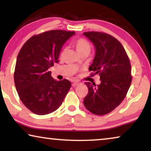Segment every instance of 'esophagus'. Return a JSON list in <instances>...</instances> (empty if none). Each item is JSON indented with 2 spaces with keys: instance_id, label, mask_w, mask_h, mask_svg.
<instances>
[{
  "instance_id": "34e87169",
  "label": "esophagus",
  "mask_w": 151,
  "mask_h": 151,
  "mask_svg": "<svg viewBox=\"0 0 151 151\" xmlns=\"http://www.w3.org/2000/svg\"><path fill=\"white\" fill-rule=\"evenodd\" d=\"M78 84H80V82H78V81H73V83H72V86H76L78 85Z\"/></svg>"
}]
</instances>
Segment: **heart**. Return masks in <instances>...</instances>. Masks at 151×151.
Returning <instances> with one entry per match:
<instances>
[{
  "label": "heart",
  "instance_id": "1",
  "mask_svg": "<svg viewBox=\"0 0 151 151\" xmlns=\"http://www.w3.org/2000/svg\"><path fill=\"white\" fill-rule=\"evenodd\" d=\"M74 45H75L76 50H77L80 54H81L82 53L85 52V51H88V52L90 51L91 45L89 44V42H88L86 39L82 38H78V40H76ZM65 49H64L61 53L62 55L63 54L64 52H65Z\"/></svg>",
  "mask_w": 151,
  "mask_h": 151
}]
</instances>
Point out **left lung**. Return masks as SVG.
<instances>
[{"label": "left lung", "instance_id": "8db88e82", "mask_svg": "<svg viewBox=\"0 0 151 151\" xmlns=\"http://www.w3.org/2000/svg\"><path fill=\"white\" fill-rule=\"evenodd\" d=\"M96 47L93 62L88 68L91 76L98 74L101 83L85 82L88 92L84 105L95 115L111 112L127 96L132 81L131 67L124 48L119 40L104 32H84Z\"/></svg>", "mask_w": 151, "mask_h": 151}]
</instances>
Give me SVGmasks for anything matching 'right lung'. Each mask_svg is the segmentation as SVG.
<instances>
[{
    "label": "right lung",
    "instance_id": "1",
    "mask_svg": "<svg viewBox=\"0 0 151 151\" xmlns=\"http://www.w3.org/2000/svg\"><path fill=\"white\" fill-rule=\"evenodd\" d=\"M75 32L51 30L34 35L18 53L14 83L20 100L36 115L55 111L63 103L71 83L67 79L56 81L49 68L58 63L61 49Z\"/></svg>",
    "mask_w": 151,
    "mask_h": 151
}]
</instances>
